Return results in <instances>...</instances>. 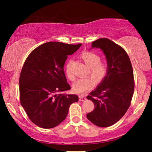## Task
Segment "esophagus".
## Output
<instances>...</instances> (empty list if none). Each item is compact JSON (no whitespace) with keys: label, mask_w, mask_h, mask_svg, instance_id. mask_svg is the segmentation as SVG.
Segmentation results:
<instances>
[{"label":"esophagus","mask_w":152,"mask_h":152,"mask_svg":"<svg viewBox=\"0 0 152 152\" xmlns=\"http://www.w3.org/2000/svg\"><path fill=\"white\" fill-rule=\"evenodd\" d=\"M86 99V98L83 96V95H79V101H84Z\"/></svg>","instance_id":"34e87169"}]
</instances>
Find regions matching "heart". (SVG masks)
Masks as SVG:
<instances>
[{
  "label": "heart",
  "mask_w": 152,
  "mask_h": 152,
  "mask_svg": "<svg viewBox=\"0 0 152 152\" xmlns=\"http://www.w3.org/2000/svg\"><path fill=\"white\" fill-rule=\"evenodd\" d=\"M80 58L84 60L87 66L91 68V74L95 80L91 77H87L85 78H80L77 80L72 85L73 91L76 93L82 94L89 91L94 85V80L98 83L101 82L103 80L107 74V64L102 62L101 56L98 53L91 51H86L82 52ZM72 61L69 60L66 63L65 66L66 74L68 78L74 80V76L72 72Z\"/></svg>",
  "instance_id": "1"
}]
</instances>
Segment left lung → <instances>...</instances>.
I'll return each mask as SVG.
<instances>
[{"label": "left lung", "mask_w": 152, "mask_h": 152, "mask_svg": "<svg viewBox=\"0 0 152 152\" xmlns=\"http://www.w3.org/2000/svg\"><path fill=\"white\" fill-rule=\"evenodd\" d=\"M100 48L107 61V74L87 99L94 104V109L86 117L101 127H107L121 119L130 106L134 78L132 63L124 49L107 38L92 43V48Z\"/></svg>", "instance_id": "8db88e82"}]
</instances>
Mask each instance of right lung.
<instances>
[{
    "label": "right lung",
    "instance_id": "right-lung-1",
    "mask_svg": "<svg viewBox=\"0 0 152 152\" xmlns=\"http://www.w3.org/2000/svg\"><path fill=\"white\" fill-rule=\"evenodd\" d=\"M81 45L48 42L36 48L25 60L19 78L20 101L38 127H56L66 119L70 104L78 101L76 94L61 93L71 88L64 64Z\"/></svg>",
    "mask_w": 152,
    "mask_h": 152
}]
</instances>
